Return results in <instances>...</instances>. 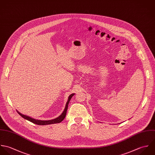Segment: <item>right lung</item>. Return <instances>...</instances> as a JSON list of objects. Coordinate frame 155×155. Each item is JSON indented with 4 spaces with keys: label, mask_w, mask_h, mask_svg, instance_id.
Wrapping results in <instances>:
<instances>
[{
    "label": "right lung",
    "mask_w": 155,
    "mask_h": 155,
    "mask_svg": "<svg viewBox=\"0 0 155 155\" xmlns=\"http://www.w3.org/2000/svg\"><path fill=\"white\" fill-rule=\"evenodd\" d=\"M74 95V93H72L71 94V95H69V96L68 97V101L66 104V106H65V108H64V111H63L62 114H61V116H59V117H58L56 119H52V120H36V119H33L31 118V117H29L28 116H26V115H23L21 113H20L19 111H17V113L23 117L25 119H26L30 122H31L33 124H38V125H47V124H58V123H60L61 122L62 120L64 119L65 116H66V111H67V110H68V104H69V102L70 101V100L71 99L72 97Z\"/></svg>",
    "instance_id": "add662e5"
}]
</instances>
